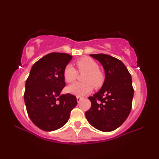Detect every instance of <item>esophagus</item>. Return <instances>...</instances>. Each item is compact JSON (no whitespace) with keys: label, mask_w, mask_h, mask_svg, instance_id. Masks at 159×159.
I'll use <instances>...</instances> for the list:
<instances>
[{"label":"esophagus","mask_w":159,"mask_h":159,"mask_svg":"<svg viewBox=\"0 0 159 159\" xmlns=\"http://www.w3.org/2000/svg\"><path fill=\"white\" fill-rule=\"evenodd\" d=\"M76 99H77L78 103H79V102H80V101L82 100V99H83V98H81V97H79V96H77V97H76Z\"/></svg>","instance_id":"1"}]
</instances>
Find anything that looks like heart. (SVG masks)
Instances as JSON below:
<instances>
[{
  "instance_id": "heart-1",
  "label": "heart",
  "mask_w": 159,
  "mask_h": 159,
  "mask_svg": "<svg viewBox=\"0 0 159 159\" xmlns=\"http://www.w3.org/2000/svg\"><path fill=\"white\" fill-rule=\"evenodd\" d=\"M76 65L80 73H86L83 81L85 83H75L66 88V91L72 95L83 96L91 93L93 85L95 88L101 87L104 81V76L99 69L98 64L93 59L83 57L76 61ZM64 78L67 83H72L76 79L78 71L71 64L64 67Z\"/></svg>"
}]
</instances>
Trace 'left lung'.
<instances>
[{
  "mask_svg": "<svg viewBox=\"0 0 159 159\" xmlns=\"http://www.w3.org/2000/svg\"><path fill=\"white\" fill-rule=\"evenodd\" d=\"M90 55L101 63L105 79L101 89L88 98L91 107L85 117L93 127L111 132L121 125L130 112L134 95L131 75L124 64L112 56Z\"/></svg>",
  "mask_w": 159,
  "mask_h": 159,
  "instance_id": "left-lung-1",
  "label": "left lung"
}]
</instances>
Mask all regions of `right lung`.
<instances>
[{
    "instance_id": "obj_1",
    "label": "right lung",
    "mask_w": 159,
    "mask_h": 159,
    "mask_svg": "<svg viewBox=\"0 0 159 159\" xmlns=\"http://www.w3.org/2000/svg\"><path fill=\"white\" fill-rule=\"evenodd\" d=\"M71 59L66 53L48 54L34 64L26 80L24 98L26 111L31 121L43 130L62 127L76 106L74 95H60L66 84L64 67Z\"/></svg>"
}]
</instances>
